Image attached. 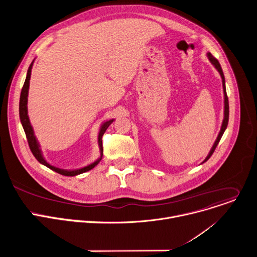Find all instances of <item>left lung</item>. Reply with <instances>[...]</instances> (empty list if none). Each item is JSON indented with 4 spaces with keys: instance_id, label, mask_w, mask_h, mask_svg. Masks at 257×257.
Wrapping results in <instances>:
<instances>
[{
    "instance_id": "left-lung-1",
    "label": "left lung",
    "mask_w": 257,
    "mask_h": 257,
    "mask_svg": "<svg viewBox=\"0 0 257 257\" xmlns=\"http://www.w3.org/2000/svg\"><path fill=\"white\" fill-rule=\"evenodd\" d=\"M207 57H208V59H209L210 63H211V64L215 67V69L219 72L220 77H221V81H222V90H223V98H224V101H223V103H224V107H223V108H224V110H223V120H222V123H221L220 131H219V133H218V136H217V138H216V140H215V142H214L213 146L211 147V149H210V151H209V153H208L207 157L203 160V162H202V163L206 162V161L210 158V156L213 154V152H214V150H215V148H216L217 144L219 143V141H220V139H221V137H222V135H223V133H224V131H225V128H226V126H227V122H229V99H227V96H226L224 75H223L222 69H221L220 64H219V62L217 61V59H216V58H214V57L211 55V53H209V52L207 53Z\"/></svg>"
}]
</instances>
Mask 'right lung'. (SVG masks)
<instances>
[{
  "mask_svg": "<svg viewBox=\"0 0 257 257\" xmlns=\"http://www.w3.org/2000/svg\"><path fill=\"white\" fill-rule=\"evenodd\" d=\"M35 60L32 62V64L28 67L27 70V74H26V78L23 84V88L21 90V94H20V101H19V117H20V121L21 124L23 126V130L25 132L26 135V139L28 142V145H30V148L34 154V156L37 158V160L42 163L43 165L49 167L50 169L54 170V172L58 173L62 176H66V177H74L80 174H83L85 172H89L92 168H94L102 159L103 156V146H102V137L104 135V133L106 132V130L108 128V126L114 121V119H109L107 121H104L100 127L99 131V135H98V145H99V149H100V157L92 162L91 164L87 165V166H83L81 168H77V169H62V168H58L56 166L51 165L50 163H48L46 161V159L43 156L42 150H41V146L39 144V142L35 136V132L34 128L32 126V123L30 121V117H28V114H27V97H28V90H30V80H31V75H32V68L34 65Z\"/></svg>",
  "mask_w": 257,
  "mask_h": 257,
  "instance_id": "1",
  "label": "right lung"
}]
</instances>
